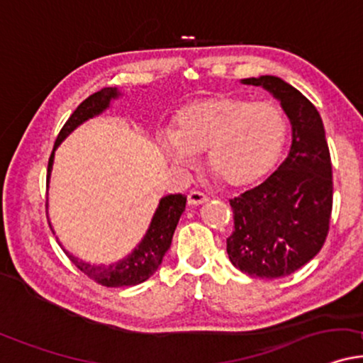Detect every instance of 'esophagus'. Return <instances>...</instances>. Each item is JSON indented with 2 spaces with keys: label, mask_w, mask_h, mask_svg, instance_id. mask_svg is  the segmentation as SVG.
<instances>
[{
  "label": "esophagus",
  "mask_w": 363,
  "mask_h": 363,
  "mask_svg": "<svg viewBox=\"0 0 363 363\" xmlns=\"http://www.w3.org/2000/svg\"><path fill=\"white\" fill-rule=\"evenodd\" d=\"M207 202H208V196L202 194V191L191 190L189 194V203L190 205H202V203H207Z\"/></svg>",
  "instance_id": "esophagus-1"
}]
</instances>
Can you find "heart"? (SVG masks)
Here are the masks:
<instances>
[{
	"label": "heart",
	"instance_id": "1",
	"mask_svg": "<svg viewBox=\"0 0 363 363\" xmlns=\"http://www.w3.org/2000/svg\"><path fill=\"white\" fill-rule=\"evenodd\" d=\"M288 140V121L272 102L247 97H203L183 106L173 131L160 133L158 143L178 164L194 163L207 151L212 177L229 189H247L272 172Z\"/></svg>",
	"mask_w": 363,
	"mask_h": 363
}]
</instances>
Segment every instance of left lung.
I'll use <instances>...</instances> for the list:
<instances>
[{
    "label": "left lung",
    "instance_id": "obj_1",
    "mask_svg": "<svg viewBox=\"0 0 363 363\" xmlns=\"http://www.w3.org/2000/svg\"><path fill=\"white\" fill-rule=\"evenodd\" d=\"M279 99L291 121L288 158L256 189L230 200V262L245 274L277 279L293 274L323 247L333 207L332 158L320 113L298 89L274 75L242 79Z\"/></svg>",
    "mask_w": 363,
    "mask_h": 363
}]
</instances>
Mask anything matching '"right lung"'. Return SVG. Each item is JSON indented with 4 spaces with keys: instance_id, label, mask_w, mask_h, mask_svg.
<instances>
[{
    "instance_id": "add662e5",
    "label": "right lung",
    "mask_w": 363,
    "mask_h": 363,
    "mask_svg": "<svg viewBox=\"0 0 363 363\" xmlns=\"http://www.w3.org/2000/svg\"><path fill=\"white\" fill-rule=\"evenodd\" d=\"M118 96V89L104 87L101 89V91L94 92L92 96H89L86 101L80 102L77 109H75L72 116L67 119L64 128L58 133L50 160H48L47 182L48 178H50L53 153H55V147L60 145L62 140H64L65 136H69L79 124L84 123V121L101 114L106 107H109L111 99H116ZM185 205L186 196L182 194L168 195L164 196V199H161L145 239H143L141 244L138 245L126 259H123V261L111 264V266H91V264L79 261V259L70 256L69 252H67V256H69L70 261L77 266V269L82 271L89 279L96 281V283L101 286H107V288H121V286H136L140 283H145L147 277L155 274L156 269L160 267L161 261H163V256L167 254L169 245H172L174 229H177V223L180 220L183 210H185Z\"/></svg>"
}]
</instances>
